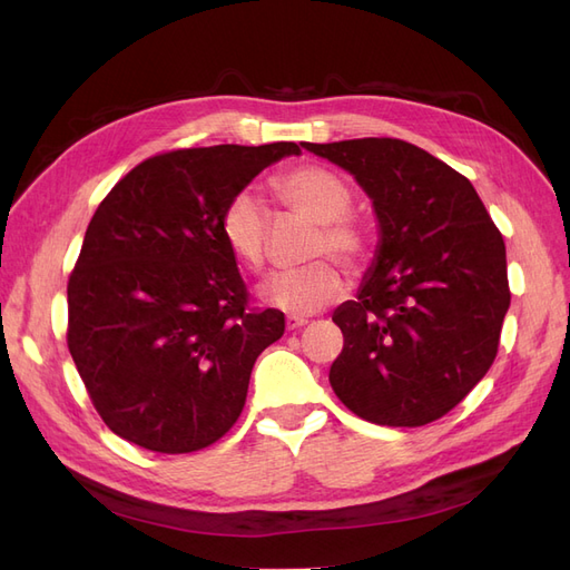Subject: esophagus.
<instances>
[{"instance_id": "esophagus-1", "label": "esophagus", "mask_w": 570, "mask_h": 570, "mask_svg": "<svg viewBox=\"0 0 570 570\" xmlns=\"http://www.w3.org/2000/svg\"><path fill=\"white\" fill-rule=\"evenodd\" d=\"M308 321L306 318H299V316H287V321H285V325H287V331H299V327H304Z\"/></svg>"}]
</instances>
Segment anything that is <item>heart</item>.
Listing matches in <instances>:
<instances>
[{"label":"heart","mask_w":570,"mask_h":570,"mask_svg":"<svg viewBox=\"0 0 570 570\" xmlns=\"http://www.w3.org/2000/svg\"><path fill=\"white\" fill-rule=\"evenodd\" d=\"M273 189L292 214L318 223L312 239V256L333 254L344 266H358L366 258V235L347 214L352 209V187L335 170L318 164H302L273 178ZM271 209L252 187L237 189L218 218L223 243L239 264L262 268L271 243ZM258 299L289 316H312L337 302L344 292L340 268L318 258L302 268L278 271L258 285Z\"/></svg>","instance_id":"heart-1"}]
</instances>
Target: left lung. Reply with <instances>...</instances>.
Segmentation results:
<instances>
[{"label": "left lung", "instance_id": "1", "mask_svg": "<svg viewBox=\"0 0 570 570\" xmlns=\"http://www.w3.org/2000/svg\"><path fill=\"white\" fill-rule=\"evenodd\" d=\"M304 149L354 176L373 202L377 249L331 385L356 416L416 428L442 419L492 366L509 312L507 247L475 187L425 149L361 137Z\"/></svg>", "mask_w": 570, "mask_h": 570}]
</instances>
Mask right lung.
Returning <instances> with one entry per match:
<instances>
[{
	"label": "right lung",
	"instance_id": "obj_1",
	"mask_svg": "<svg viewBox=\"0 0 570 570\" xmlns=\"http://www.w3.org/2000/svg\"><path fill=\"white\" fill-rule=\"evenodd\" d=\"M295 142L176 149L97 206L68 281V352L118 438L187 454L243 413L256 356L285 333L256 312L218 230L223 206Z\"/></svg>",
	"mask_w": 570,
	"mask_h": 570
}]
</instances>
